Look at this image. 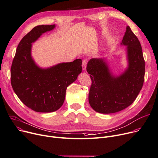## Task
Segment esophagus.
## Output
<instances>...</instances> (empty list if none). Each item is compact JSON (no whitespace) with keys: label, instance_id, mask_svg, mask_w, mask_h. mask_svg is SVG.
<instances>
[{"label":"esophagus","instance_id":"esophagus-1","mask_svg":"<svg viewBox=\"0 0 158 158\" xmlns=\"http://www.w3.org/2000/svg\"><path fill=\"white\" fill-rule=\"evenodd\" d=\"M87 62H88L87 60H86V59L83 60V61H82V68H83V70H85L86 69Z\"/></svg>","mask_w":158,"mask_h":158}]
</instances>
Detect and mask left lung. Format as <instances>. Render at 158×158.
<instances>
[{"mask_svg":"<svg viewBox=\"0 0 158 158\" xmlns=\"http://www.w3.org/2000/svg\"><path fill=\"white\" fill-rule=\"evenodd\" d=\"M121 44L127 45L128 68L118 77L110 71L104 59L92 58L87 71L92 85L89 94L90 106L96 112L114 113L124 110L134 101L142 88L145 60L140 43L127 26Z\"/></svg>","mask_w":158,"mask_h":158,"instance_id":"8db88e82","label":"left lung"}]
</instances>
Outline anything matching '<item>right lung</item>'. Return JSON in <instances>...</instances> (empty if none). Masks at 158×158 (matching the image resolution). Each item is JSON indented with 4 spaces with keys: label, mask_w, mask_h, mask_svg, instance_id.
I'll return each mask as SVG.
<instances>
[{
    "label": "right lung",
    "mask_w": 158,
    "mask_h": 158,
    "mask_svg": "<svg viewBox=\"0 0 158 158\" xmlns=\"http://www.w3.org/2000/svg\"><path fill=\"white\" fill-rule=\"evenodd\" d=\"M55 25L34 27L19 43L10 68L11 85L20 101L31 110L51 113L62 106L66 90L82 70L81 59L47 69L39 68L31 56V43Z\"/></svg>",
    "instance_id": "right-lung-1"
}]
</instances>
